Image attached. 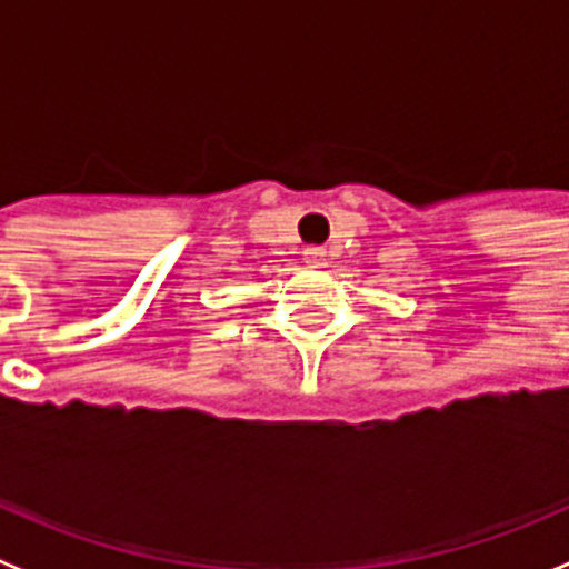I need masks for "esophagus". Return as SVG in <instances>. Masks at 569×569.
Returning <instances> with one entry per match:
<instances>
[{
	"label": "esophagus",
	"instance_id": "34e87169",
	"mask_svg": "<svg viewBox=\"0 0 569 569\" xmlns=\"http://www.w3.org/2000/svg\"><path fill=\"white\" fill-rule=\"evenodd\" d=\"M305 261H308L310 268H319L321 261H325V250H321V248H308V250H305Z\"/></svg>",
	"mask_w": 569,
	"mask_h": 569
}]
</instances>
